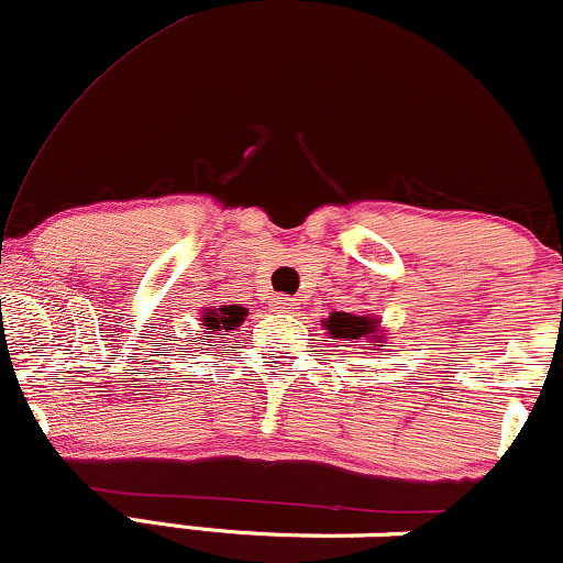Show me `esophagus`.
Wrapping results in <instances>:
<instances>
[{
	"mask_svg": "<svg viewBox=\"0 0 563 563\" xmlns=\"http://www.w3.org/2000/svg\"><path fill=\"white\" fill-rule=\"evenodd\" d=\"M273 309L275 312H296V309H299V303H296V299H290V296H275L273 299Z\"/></svg>",
	"mask_w": 563,
	"mask_h": 563,
	"instance_id": "obj_1",
	"label": "esophagus"
}]
</instances>
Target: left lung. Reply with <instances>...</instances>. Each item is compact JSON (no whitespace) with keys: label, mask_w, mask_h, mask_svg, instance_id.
Here are the masks:
<instances>
[{"label":"left lung","mask_w":563,"mask_h":563,"mask_svg":"<svg viewBox=\"0 0 563 563\" xmlns=\"http://www.w3.org/2000/svg\"><path fill=\"white\" fill-rule=\"evenodd\" d=\"M322 331L333 339L349 341L352 346H384V331H380L378 314H352V312H331L320 320Z\"/></svg>","instance_id":"left-lung-1"}]
</instances>
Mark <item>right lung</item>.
<instances>
[{"label":"right lung","instance_id":"obj_1","mask_svg":"<svg viewBox=\"0 0 563 563\" xmlns=\"http://www.w3.org/2000/svg\"><path fill=\"white\" fill-rule=\"evenodd\" d=\"M245 309L238 307V303H228V307H219V309H206L203 312V322L200 325H206V331L209 333H217V331H235L238 325L245 320Z\"/></svg>","mask_w":563,"mask_h":563}]
</instances>
